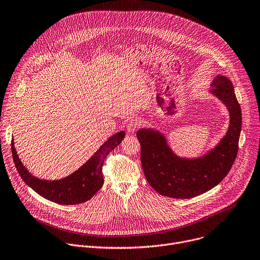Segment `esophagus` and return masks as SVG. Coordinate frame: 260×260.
Listing matches in <instances>:
<instances>
[{
  "instance_id": "esophagus-1",
  "label": "esophagus",
  "mask_w": 260,
  "mask_h": 260,
  "mask_svg": "<svg viewBox=\"0 0 260 260\" xmlns=\"http://www.w3.org/2000/svg\"><path fill=\"white\" fill-rule=\"evenodd\" d=\"M140 121L137 120V119H133V120H130L129 123L127 124V130L128 132L130 133H133L135 132L139 127H140Z\"/></svg>"
}]
</instances>
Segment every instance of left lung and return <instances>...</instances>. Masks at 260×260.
<instances>
[{"instance_id": "8db88e82", "label": "left lung", "mask_w": 260, "mask_h": 260, "mask_svg": "<svg viewBox=\"0 0 260 260\" xmlns=\"http://www.w3.org/2000/svg\"><path fill=\"white\" fill-rule=\"evenodd\" d=\"M227 107L230 124L226 135L212 151L196 159L180 158L172 153L159 131L139 129L141 166L149 184L161 195L171 198H192L217 186L232 169L238 155L242 129V110L233 82L216 76L212 90Z\"/></svg>"}]
</instances>
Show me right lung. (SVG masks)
<instances>
[{"label": "right lung", "mask_w": 260, "mask_h": 260, "mask_svg": "<svg viewBox=\"0 0 260 260\" xmlns=\"http://www.w3.org/2000/svg\"><path fill=\"white\" fill-rule=\"evenodd\" d=\"M125 137V131L108 138L100 149L72 175L57 181H46L35 178L20 162L14 149L11 150L15 167L23 182L47 200L59 205H77L91 199L102 187L104 181L102 166L110 151L117 148Z\"/></svg>", "instance_id": "1"}]
</instances>
